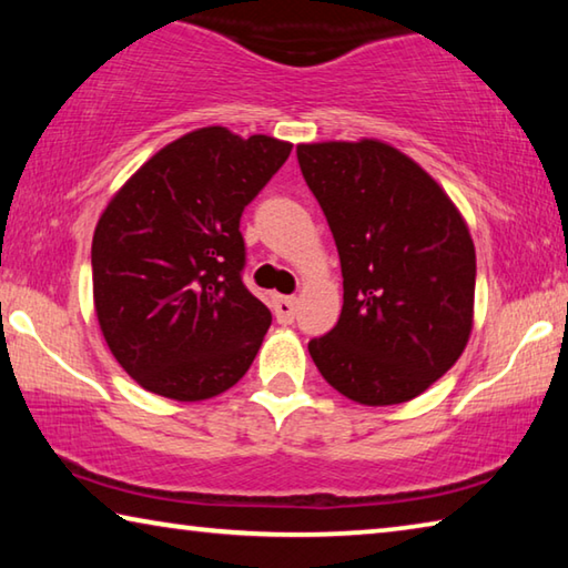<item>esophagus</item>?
I'll list each match as a JSON object with an SVG mask.
<instances>
[{
	"label": "esophagus",
	"instance_id": "esophagus-1",
	"mask_svg": "<svg viewBox=\"0 0 568 568\" xmlns=\"http://www.w3.org/2000/svg\"><path fill=\"white\" fill-rule=\"evenodd\" d=\"M295 307H297V301L291 295H275L273 297V311H275L277 323L291 325L293 318H295Z\"/></svg>",
	"mask_w": 568,
	"mask_h": 568
}]
</instances>
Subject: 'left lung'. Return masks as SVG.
Listing matches in <instances>:
<instances>
[{
  "instance_id": "8db88e82",
  "label": "left lung",
  "mask_w": 568,
  "mask_h": 568,
  "mask_svg": "<svg viewBox=\"0 0 568 568\" xmlns=\"http://www.w3.org/2000/svg\"><path fill=\"white\" fill-rule=\"evenodd\" d=\"M341 255L343 311L307 343L321 376L363 406L420 396L474 328L476 250L438 182L378 140L297 145Z\"/></svg>"
}]
</instances>
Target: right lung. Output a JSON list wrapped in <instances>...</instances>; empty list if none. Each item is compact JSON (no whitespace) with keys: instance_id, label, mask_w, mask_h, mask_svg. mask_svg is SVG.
<instances>
[{"instance_id":"1","label":"right lung","mask_w":568,"mask_h":568,"mask_svg":"<svg viewBox=\"0 0 568 568\" xmlns=\"http://www.w3.org/2000/svg\"><path fill=\"white\" fill-rule=\"evenodd\" d=\"M291 142L225 128L182 134L110 200L92 237L94 311L128 376L172 400L233 388L273 315L243 283L240 217Z\"/></svg>"}]
</instances>
